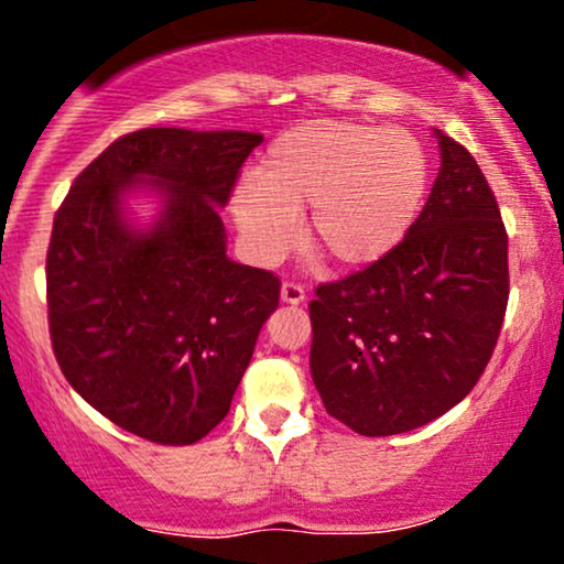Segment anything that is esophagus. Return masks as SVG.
Listing matches in <instances>:
<instances>
[{
  "label": "esophagus",
  "instance_id": "obj_1",
  "mask_svg": "<svg viewBox=\"0 0 564 564\" xmlns=\"http://www.w3.org/2000/svg\"><path fill=\"white\" fill-rule=\"evenodd\" d=\"M304 286L300 281H283L281 286V300L286 304H302L304 302Z\"/></svg>",
  "mask_w": 564,
  "mask_h": 564
}]
</instances>
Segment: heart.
<instances>
[{"instance_id": "b5f03b06", "label": "heart", "mask_w": 564, "mask_h": 564, "mask_svg": "<svg viewBox=\"0 0 564 564\" xmlns=\"http://www.w3.org/2000/svg\"><path fill=\"white\" fill-rule=\"evenodd\" d=\"M430 191V156L413 132L349 119H310L273 140L232 196L251 254L275 262L296 243V217L341 270L390 257L416 225Z\"/></svg>"}]
</instances>
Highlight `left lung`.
<instances>
[{"instance_id": "left-lung-1", "label": "left lung", "mask_w": 564, "mask_h": 564, "mask_svg": "<svg viewBox=\"0 0 564 564\" xmlns=\"http://www.w3.org/2000/svg\"><path fill=\"white\" fill-rule=\"evenodd\" d=\"M440 134V132H437ZM390 257L321 283L310 302V373L323 405L366 437L400 435L462 403L482 377L509 302V236L462 142Z\"/></svg>"}]
</instances>
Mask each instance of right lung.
Instances as JSON below:
<instances>
[{"label":"right lung","instance_id":"1","mask_svg":"<svg viewBox=\"0 0 564 564\" xmlns=\"http://www.w3.org/2000/svg\"><path fill=\"white\" fill-rule=\"evenodd\" d=\"M254 132L151 127L121 134L70 185L47 249V321L68 384L116 426L191 445L228 416L281 278L225 254L219 206ZM151 176L167 193L151 234L118 198Z\"/></svg>","mask_w":564,"mask_h":564}]
</instances>
